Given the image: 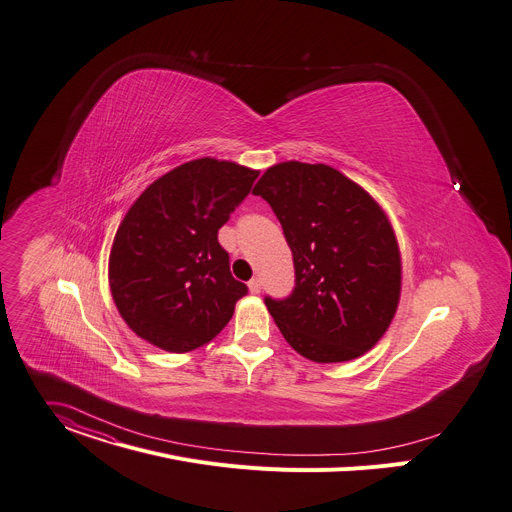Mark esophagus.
<instances>
[{
	"label": "esophagus",
	"mask_w": 512,
	"mask_h": 512,
	"mask_svg": "<svg viewBox=\"0 0 512 512\" xmlns=\"http://www.w3.org/2000/svg\"><path fill=\"white\" fill-rule=\"evenodd\" d=\"M249 292L251 294H259L261 292V280H259V277H253V280L249 282Z\"/></svg>",
	"instance_id": "34e87169"
}]
</instances>
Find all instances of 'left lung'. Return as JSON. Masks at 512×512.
I'll use <instances>...</instances> for the list:
<instances>
[{
	"label": "left lung",
	"instance_id": "1",
	"mask_svg": "<svg viewBox=\"0 0 512 512\" xmlns=\"http://www.w3.org/2000/svg\"><path fill=\"white\" fill-rule=\"evenodd\" d=\"M253 194L271 206L294 255L290 298H265L277 329L310 361L361 357L384 337L400 302L402 261L386 212L322 163H277Z\"/></svg>",
	"mask_w": 512,
	"mask_h": 512
}]
</instances>
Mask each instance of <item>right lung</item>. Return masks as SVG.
Instances as JSON below:
<instances>
[{
	"instance_id": "right-lung-1",
	"label": "right lung",
	"mask_w": 512,
	"mask_h": 512,
	"mask_svg": "<svg viewBox=\"0 0 512 512\" xmlns=\"http://www.w3.org/2000/svg\"><path fill=\"white\" fill-rule=\"evenodd\" d=\"M259 171L202 157L155 179L122 218L108 280L128 327L185 353L210 343L247 286L230 275L218 228L247 198Z\"/></svg>"
}]
</instances>
